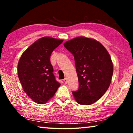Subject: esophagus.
I'll return each mask as SVG.
<instances>
[{"label":"esophagus","instance_id":"esophagus-1","mask_svg":"<svg viewBox=\"0 0 133 133\" xmlns=\"http://www.w3.org/2000/svg\"><path fill=\"white\" fill-rule=\"evenodd\" d=\"M63 81H64V82L66 83V84H67V78H64L63 79Z\"/></svg>","mask_w":133,"mask_h":133}]
</instances>
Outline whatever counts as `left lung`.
<instances>
[{
  "mask_svg": "<svg viewBox=\"0 0 133 133\" xmlns=\"http://www.w3.org/2000/svg\"><path fill=\"white\" fill-rule=\"evenodd\" d=\"M64 46L75 58L79 83L77 90L72 93L78 104H93L104 95L111 83V57L100 42L90 38H74L64 43Z\"/></svg>",
  "mask_w": 133,
  "mask_h": 133,
  "instance_id": "1",
  "label": "left lung"
}]
</instances>
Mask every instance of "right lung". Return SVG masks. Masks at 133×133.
I'll use <instances>...</instances> for the list:
<instances>
[{"label":"right lung","instance_id":"right-lung-1","mask_svg":"<svg viewBox=\"0 0 133 133\" xmlns=\"http://www.w3.org/2000/svg\"><path fill=\"white\" fill-rule=\"evenodd\" d=\"M63 42L50 37L40 38L24 51L18 63V77L24 91L38 104L48 102L60 85L53 73L50 57Z\"/></svg>","mask_w":133,"mask_h":133}]
</instances>
